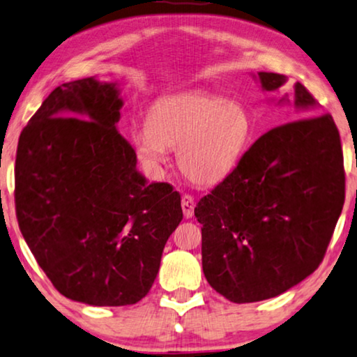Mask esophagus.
I'll return each instance as SVG.
<instances>
[{
    "label": "esophagus",
    "mask_w": 357,
    "mask_h": 357,
    "mask_svg": "<svg viewBox=\"0 0 357 357\" xmlns=\"http://www.w3.org/2000/svg\"><path fill=\"white\" fill-rule=\"evenodd\" d=\"M195 206H196V203H195L193 196H190V195L182 196V209H183L185 219H191V217H193Z\"/></svg>",
    "instance_id": "1"
}]
</instances>
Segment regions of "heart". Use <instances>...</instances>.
<instances>
[{
  "mask_svg": "<svg viewBox=\"0 0 357 357\" xmlns=\"http://www.w3.org/2000/svg\"><path fill=\"white\" fill-rule=\"evenodd\" d=\"M146 123L130 133L138 159L159 170L167 149H177L178 169L196 185L224 180L252 137L251 111L241 101L204 91L164 98L149 111Z\"/></svg>",
  "mask_w": 357,
  "mask_h": 357,
  "instance_id": "1",
  "label": "heart"
}]
</instances>
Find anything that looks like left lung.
I'll return each instance as SVG.
<instances>
[{
    "instance_id": "obj_1",
    "label": "left lung",
    "mask_w": 357,
    "mask_h": 357,
    "mask_svg": "<svg viewBox=\"0 0 357 357\" xmlns=\"http://www.w3.org/2000/svg\"><path fill=\"white\" fill-rule=\"evenodd\" d=\"M264 91L287 77L257 72ZM301 116L317 107L306 86L294 84ZM344 203L340 133L330 114L303 117L264 133L195 215L201 227L206 280L231 303H255L285 293L324 259Z\"/></svg>"
}]
</instances>
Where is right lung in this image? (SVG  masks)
<instances>
[{
	"label": "right lung",
	"instance_id": "obj_1",
	"mask_svg": "<svg viewBox=\"0 0 357 357\" xmlns=\"http://www.w3.org/2000/svg\"><path fill=\"white\" fill-rule=\"evenodd\" d=\"M117 82L96 77L50 93L20 133L15 213L56 290L90 306L144 298L183 219L169 183H148L121 133Z\"/></svg>",
	"mask_w": 357,
	"mask_h": 357
}]
</instances>
